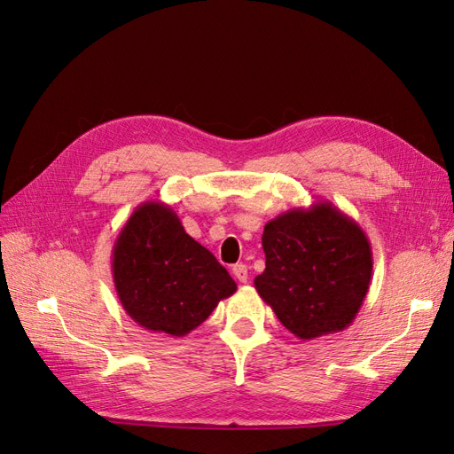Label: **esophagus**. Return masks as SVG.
Masks as SVG:
<instances>
[{"label": "esophagus", "instance_id": "1", "mask_svg": "<svg viewBox=\"0 0 454 454\" xmlns=\"http://www.w3.org/2000/svg\"><path fill=\"white\" fill-rule=\"evenodd\" d=\"M232 274H235V278H237L240 284L248 282V267H246L244 263H237L235 267H232Z\"/></svg>", "mask_w": 454, "mask_h": 454}]
</instances>
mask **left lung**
Masks as SVG:
<instances>
[{"label": "left lung", "instance_id": "8db88e82", "mask_svg": "<svg viewBox=\"0 0 454 454\" xmlns=\"http://www.w3.org/2000/svg\"><path fill=\"white\" fill-rule=\"evenodd\" d=\"M259 297L295 337L347 329L369 292L373 252L364 229L329 200L287 210L265 225Z\"/></svg>", "mask_w": 454, "mask_h": 454}]
</instances>
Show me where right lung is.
<instances>
[{"mask_svg":"<svg viewBox=\"0 0 454 454\" xmlns=\"http://www.w3.org/2000/svg\"><path fill=\"white\" fill-rule=\"evenodd\" d=\"M115 292L144 329L184 337L199 327L237 284L168 204H140L122 225L112 252Z\"/></svg>","mask_w":454,"mask_h":454,"instance_id":"obj_1","label":"right lung"}]
</instances>
